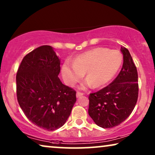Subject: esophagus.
I'll return each mask as SVG.
<instances>
[{
  "label": "esophagus",
  "instance_id": "esophagus-1",
  "mask_svg": "<svg viewBox=\"0 0 155 155\" xmlns=\"http://www.w3.org/2000/svg\"><path fill=\"white\" fill-rule=\"evenodd\" d=\"M84 94L82 92H79V91H78L77 92V93H76V97H81V96H82V95H83Z\"/></svg>",
  "mask_w": 155,
  "mask_h": 155
}]
</instances>
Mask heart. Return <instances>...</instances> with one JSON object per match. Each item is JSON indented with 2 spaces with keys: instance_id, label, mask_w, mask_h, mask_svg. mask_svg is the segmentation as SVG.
Wrapping results in <instances>:
<instances>
[{
  "instance_id": "obj_1",
  "label": "heart",
  "mask_w": 155,
  "mask_h": 155,
  "mask_svg": "<svg viewBox=\"0 0 155 155\" xmlns=\"http://www.w3.org/2000/svg\"><path fill=\"white\" fill-rule=\"evenodd\" d=\"M122 63V56L117 51L96 48L80 54L73 63L65 61L62 66V76L65 84L73 87L85 73L86 80L80 87L86 90L108 83L117 73Z\"/></svg>"
}]
</instances>
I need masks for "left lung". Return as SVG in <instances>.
Returning <instances> with one entry per match:
<instances>
[{
  "label": "left lung",
  "instance_id": "left-lung-1",
  "mask_svg": "<svg viewBox=\"0 0 155 155\" xmlns=\"http://www.w3.org/2000/svg\"><path fill=\"white\" fill-rule=\"evenodd\" d=\"M124 63L114 81L89 95L88 114L95 124L111 128L124 122L134 109L138 97V76L130 52L121 48Z\"/></svg>",
  "mask_w": 155,
  "mask_h": 155
}]
</instances>
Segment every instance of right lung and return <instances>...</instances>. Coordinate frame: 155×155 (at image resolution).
I'll return each instance as SVG.
<instances>
[{
    "instance_id": "1",
    "label": "right lung",
    "mask_w": 155,
    "mask_h": 155,
    "mask_svg": "<svg viewBox=\"0 0 155 155\" xmlns=\"http://www.w3.org/2000/svg\"><path fill=\"white\" fill-rule=\"evenodd\" d=\"M60 60L51 46L44 45L23 58L16 75L19 105L39 128L55 130L63 126L76 101V92L58 77Z\"/></svg>"
}]
</instances>
